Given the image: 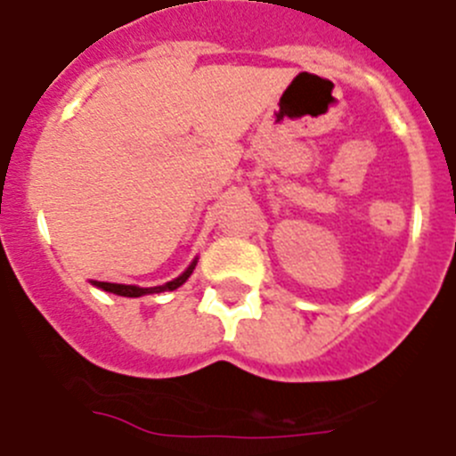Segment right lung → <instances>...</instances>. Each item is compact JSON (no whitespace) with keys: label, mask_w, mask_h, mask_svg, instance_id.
<instances>
[{"label":"right lung","mask_w":456,"mask_h":456,"mask_svg":"<svg viewBox=\"0 0 456 456\" xmlns=\"http://www.w3.org/2000/svg\"><path fill=\"white\" fill-rule=\"evenodd\" d=\"M193 267H196V260H193L191 265L187 267V272L180 273L178 278H173V281H168V283L164 285H157V288H136V285H120V283H102V281H93V285L100 289H104V292H114V294H120V297H143V294H155V292H167V289H175L180 288V285L187 281L189 276H191Z\"/></svg>","instance_id":"right-lung-1"}]
</instances>
